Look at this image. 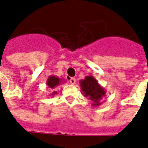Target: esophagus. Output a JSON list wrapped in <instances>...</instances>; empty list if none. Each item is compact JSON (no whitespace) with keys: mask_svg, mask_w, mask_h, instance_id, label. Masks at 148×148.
<instances>
[{"mask_svg":"<svg viewBox=\"0 0 148 148\" xmlns=\"http://www.w3.org/2000/svg\"><path fill=\"white\" fill-rule=\"evenodd\" d=\"M69 82L71 84H76V78H74V77H71L70 79H69Z\"/></svg>","mask_w":148,"mask_h":148,"instance_id":"34e87169","label":"esophagus"}]
</instances>
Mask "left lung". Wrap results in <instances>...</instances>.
<instances>
[{
    "mask_svg": "<svg viewBox=\"0 0 148 148\" xmlns=\"http://www.w3.org/2000/svg\"><path fill=\"white\" fill-rule=\"evenodd\" d=\"M84 96L92 102V105L98 107L101 104V100L106 96V90L99 84L92 76H85L79 81Z\"/></svg>",
    "mask_w": 148,
    "mask_h": 148,
    "instance_id": "1",
    "label": "left lung"
}]
</instances>
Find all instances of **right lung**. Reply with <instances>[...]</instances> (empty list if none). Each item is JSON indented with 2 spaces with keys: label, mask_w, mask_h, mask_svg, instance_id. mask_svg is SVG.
Instances as JSON below:
<instances>
[{
  "label": "right lung",
  "mask_w": 148,
  "mask_h": 148,
  "mask_svg": "<svg viewBox=\"0 0 148 148\" xmlns=\"http://www.w3.org/2000/svg\"><path fill=\"white\" fill-rule=\"evenodd\" d=\"M64 81H65L64 79H60L58 76H49L48 79H47V86L48 88H50V90H54L56 88H57L58 86L60 85L62 83H64ZM57 94V92L56 91H52V96H55Z\"/></svg>",
  "instance_id": "right-lung-1"
}]
</instances>
